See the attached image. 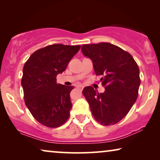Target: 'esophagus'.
I'll list each match as a JSON object with an SVG mask.
<instances>
[{
	"mask_svg": "<svg viewBox=\"0 0 160 160\" xmlns=\"http://www.w3.org/2000/svg\"><path fill=\"white\" fill-rule=\"evenodd\" d=\"M77 87H78V89H80V90H82L83 88H84V87H83V86H81V85H79V86H78Z\"/></svg>",
	"mask_w": 160,
	"mask_h": 160,
	"instance_id": "1",
	"label": "esophagus"
}]
</instances>
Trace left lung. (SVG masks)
<instances>
[{
  "label": "left lung",
  "instance_id": "8db88e82",
  "mask_svg": "<svg viewBox=\"0 0 160 160\" xmlns=\"http://www.w3.org/2000/svg\"><path fill=\"white\" fill-rule=\"evenodd\" d=\"M83 54L92 61L105 92L98 93L86 87L82 93L95 120L102 125H112L128 114L138 95L140 71L132 55L110 43L83 44Z\"/></svg>",
  "mask_w": 160,
  "mask_h": 160
}]
</instances>
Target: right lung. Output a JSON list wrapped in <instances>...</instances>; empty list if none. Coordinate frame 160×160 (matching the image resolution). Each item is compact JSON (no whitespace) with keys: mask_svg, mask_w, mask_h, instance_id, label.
I'll use <instances>...</instances> for the list:
<instances>
[{"mask_svg":"<svg viewBox=\"0 0 160 160\" xmlns=\"http://www.w3.org/2000/svg\"><path fill=\"white\" fill-rule=\"evenodd\" d=\"M81 46L60 43L32 53L25 63L22 86L26 106L35 119L48 128H58L68 119L73 86L57 84V76L66 68Z\"/></svg>","mask_w":160,"mask_h":160,"instance_id":"1","label":"right lung"}]
</instances>
